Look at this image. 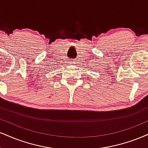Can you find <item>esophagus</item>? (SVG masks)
<instances>
[{
  "label": "esophagus",
  "mask_w": 148,
  "mask_h": 148,
  "mask_svg": "<svg viewBox=\"0 0 148 148\" xmlns=\"http://www.w3.org/2000/svg\"><path fill=\"white\" fill-rule=\"evenodd\" d=\"M68 63H69V65L72 66V65H75V62L74 61V60H69Z\"/></svg>",
  "instance_id": "obj_1"
}]
</instances>
